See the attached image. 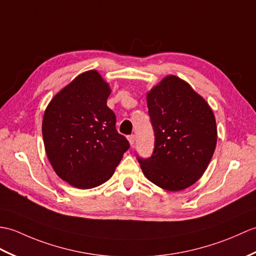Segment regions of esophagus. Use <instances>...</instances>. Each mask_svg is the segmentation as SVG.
<instances>
[{
  "label": "esophagus",
  "mask_w": 256,
  "mask_h": 256,
  "mask_svg": "<svg viewBox=\"0 0 256 256\" xmlns=\"http://www.w3.org/2000/svg\"><path fill=\"white\" fill-rule=\"evenodd\" d=\"M128 140H129L130 144H132V146H134V141H136V136H134V134L128 136Z\"/></svg>",
  "instance_id": "obj_1"
}]
</instances>
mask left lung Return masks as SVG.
I'll list each match as a JSON object with an SVG mask.
<instances>
[{
  "label": "left lung",
  "instance_id": "left-lung-1",
  "mask_svg": "<svg viewBox=\"0 0 256 256\" xmlns=\"http://www.w3.org/2000/svg\"><path fill=\"white\" fill-rule=\"evenodd\" d=\"M154 132L151 156H137L146 178L178 192L202 178L217 144L214 112L202 96L180 78L170 76L146 98Z\"/></svg>",
  "mask_w": 256,
  "mask_h": 256
}]
</instances>
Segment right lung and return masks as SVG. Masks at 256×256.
<instances>
[{"mask_svg":"<svg viewBox=\"0 0 256 256\" xmlns=\"http://www.w3.org/2000/svg\"><path fill=\"white\" fill-rule=\"evenodd\" d=\"M110 88L96 71L76 76L51 100L42 120L49 161L58 176L81 190L108 180L129 149L108 106Z\"/></svg>","mask_w":256,"mask_h":256,"instance_id":"obj_1","label":"right lung"}]
</instances>
